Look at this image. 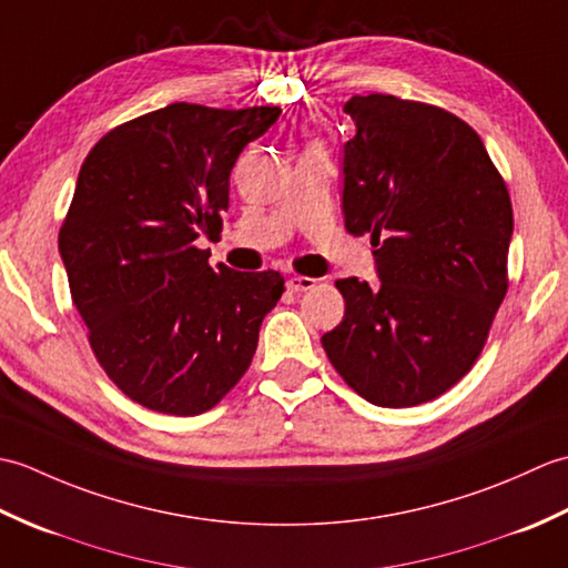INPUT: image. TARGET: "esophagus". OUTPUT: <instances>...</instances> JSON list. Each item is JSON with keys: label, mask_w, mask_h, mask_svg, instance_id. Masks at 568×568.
<instances>
[{"label": "esophagus", "mask_w": 568, "mask_h": 568, "mask_svg": "<svg viewBox=\"0 0 568 568\" xmlns=\"http://www.w3.org/2000/svg\"><path fill=\"white\" fill-rule=\"evenodd\" d=\"M315 285H317L315 277H307V275H293V277H287V283H285L287 291L295 293V295L307 293V291H312V287H315Z\"/></svg>", "instance_id": "34e87169"}]
</instances>
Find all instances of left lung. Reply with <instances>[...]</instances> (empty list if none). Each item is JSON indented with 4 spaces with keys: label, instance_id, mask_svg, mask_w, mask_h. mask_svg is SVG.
<instances>
[{
    "label": "left lung",
    "instance_id": "8db88e82",
    "mask_svg": "<svg viewBox=\"0 0 568 568\" xmlns=\"http://www.w3.org/2000/svg\"><path fill=\"white\" fill-rule=\"evenodd\" d=\"M344 224L371 234L378 285L342 277L332 366L378 407L434 400L462 381L508 293L513 204L484 141L439 106L352 98Z\"/></svg>",
    "mask_w": 568,
    "mask_h": 568
}]
</instances>
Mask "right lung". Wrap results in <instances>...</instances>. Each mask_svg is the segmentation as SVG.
<instances>
[{"label": "right lung", "instance_id": "1", "mask_svg": "<svg viewBox=\"0 0 568 568\" xmlns=\"http://www.w3.org/2000/svg\"><path fill=\"white\" fill-rule=\"evenodd\" d=\"M281 110L175 102L112 129L84 159L58 234L70 295L116 388L165 415H200L244 376L277 271L212 268L229 175Z\"/></svg>", "mask_w": 568, "mask_h": 568}]
</instances>
